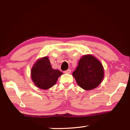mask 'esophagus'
Returning a JSON list of instances; mask_svg holds the SVG:
<instances>
[{"label":"esophagus","mask_w":130,"mask_h":130,"mask_svg":"<svg viewBox=\"0 0 130 130\" xmlns=\"http://www.w3.org/2000/svg\"><path fill=\"white\" fill-rule=\"evenodd\" d=\"M63 72H64L65 73H70V72H71V70L70 69H68V70H65V71H64Z\"/></svg>","instance_id":"34e87169"}]
</instances>
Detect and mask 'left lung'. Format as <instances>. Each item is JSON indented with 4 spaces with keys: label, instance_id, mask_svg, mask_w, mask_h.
<instances>
[{
    "label": "left lung",
    "instance_id": "8db88e82",
    "mask_svg": "<svg viewBox=\"0 0 130 130\" xmlns=\"http://www.w3.org/2000/svg\"><path fill=\"white\" fill-rule=\"evenodd\" d=\"M77 84L83 89L89 91L100 84L104 77V68L98 59L91 54L83 56L72 73Z\"/></svg>",
    "mask_w": 130,
    "mask_h": 130
}]
</instances>
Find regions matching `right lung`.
Wrapping results in <instances>:
<instances>
[{
  "label": "right lung",
  "instance_id": "1",
  "mask_svg": "<svg viewBox=\"0 0 130 130\" xmlns=\"http://www.w3.org/2000/svg\"><path fill=\"white\" fill-rule=\"evenodd\" d=\"M62 74L59 70L53 69L47 56L37 60L31 70V77L34 84L45 90L54 85Z\"/></svg>",
  "mask_w": 130,
  "mask_h": 130
}]
</instances>
